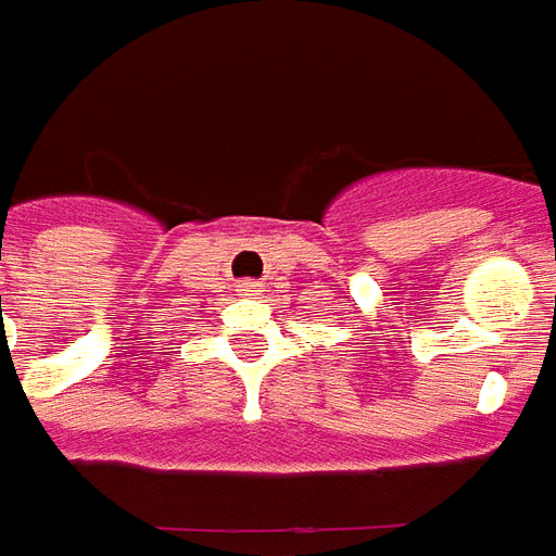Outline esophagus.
Returning <instances> with one entry per match:
<instances>
[{
    "label": "esophagus",
    "mask_w": 556,
    "mask_h": 556,
    "mask_svg": "<svg viewBox=\"0 0 556 556\" xmlns=\"http://www.w3.org/2000/svg\"><path fill=\"white\" fill-rule=\"evenodd\" d=\"M263 290H260L257 281H245V285H239V296H260Z\"/></svg>",
    "instance_id": "esophagus-1"
}]
</instances>
